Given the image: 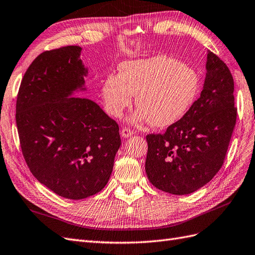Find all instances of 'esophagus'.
I'll use <instances>...</instances> for the list:
<instances>
[{"label":"esophagus","instance_id":"esophagus-1","mask_svg":"<svg viewBox=\"0 0 255 255\" xmlns=\"http://www.w3.org/2000/svg\"><path fill=\"white\" fill-rule=\"evenodd\" d=\"M133 134H134L133 130L130 129V128H125L121 129V136L125 137V138H128V137H130Z\"/></svg>","mask_w":255,"mask_h":255}]
</instances>
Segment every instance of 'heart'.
<instances>
[{
    "label": "heart",
    "mask_w": 255,
    "mask_h": 255,
    "mask_svg": "<svg viewBox=\"0 0 255 255\" xmlns=\"http://www.w3.org/2000/svg\"><path fill=\"white\" fill-rule=\"evenodd\" d=\"M201 78L193 67L167 56L122 62L118 75H108L101 88L106 112L122 116L136 95L137 112L130 122L167 128L181 120L195 104Z\"/></svg>",
    "instance_id": "obj_1"
}]
</instances>
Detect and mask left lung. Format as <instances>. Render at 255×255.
Segmentation results:
<instances>
[{"mask_svg":"<svg viewBox=\"0 0 255 255\" xmlns=\"http://www.w3.org/2000/svg\"><path fill=\"white\" fill-rule=\"evenodd\" d=\"M201 96L164 134H149L146 174L155 188L175 195L193 193L222 167L236 125L234 79L229 67L207 51Z\"/></svg>","mask_w":255,"mask_h":255,"instance_id":"left-lung-1","label":"left lung"}]
</instances>
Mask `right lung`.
Masks as SVG:
<instances>
[{
    "mask_svg": "<svg viewBox=\"0 0 255 255\" xmlns=\"http://www.w3.org/2000/svg\"><path fill=\"white\" fill-rule=\"evenodd\" d=\"M82 48L45 51L32 62L17 96L16 123L24 160L54 193L82 199L99 193L111 178L121 146L119 127L89 99Z\"/></svg>",
    "mask_w": 255,
    "mask_h": 255,
    "instance_id": "obj_1",
    "label": "right lung"
}]
</instances>
